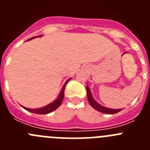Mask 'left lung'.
<instances>
[{
    "label": "left lung",
    "instance_id": "left-lung-1",
    "mask_svg": "<svg viewBox=\"0 0 150 150\" xmlns=\"http://www.w3.org/2000/svg\"><path fill=\"white\" fill-rule=\"evenodd\" d=\"M86 91L87 98H88L90 105L93 107L94 109L96 110L99 111L100 112H103V113H106V114H115V113H117V112H120L122 110V109H111V108L104 107V106H102L100 104H98L94 99L93 96H92V94H91V91H90V88H88V85H87L86 86Z\"/></svg>",
    "mask_w": 150,
    "mask_h": 150
}]
</instances>
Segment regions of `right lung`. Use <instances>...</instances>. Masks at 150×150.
<instances>
[{
  "instance_id": "1",
  "label": "right lung",
  "mask_w": 150,
  "mask_h": 150,
  "mask_svg": "<svg viewBox=\"0 0 150 150\" xmlns=\"http://www.w3.org/2000/svg\"><path fill=\"white\" fill-rule=\"evenodd\" d=\"M41 36L42 35L37 36V37H34V38L28 40L27 41L30 40H32L33 38H40V37H41ZM71 78H70V79H68L67 81L65 82V83L64 84L63 87H62V89H61L60 93H59L58 98H57L55 99L54 101H52V103H50V104H47V105L44 106V107H40V108H36V109H30V108H28V107H23V106H22V107H23L24 109L26 110L29 111V112H33V113H36V114H48V113H50V112H52V111H54L55 110H56L57 108H58V107H59L61 104H62V100H63V98H64V89H65L66 85H67V83H68L69 80H71Z\"/></svg>"
}]
</instances>
